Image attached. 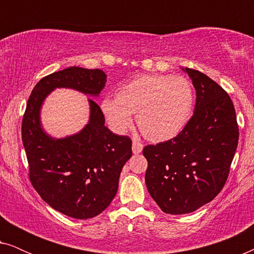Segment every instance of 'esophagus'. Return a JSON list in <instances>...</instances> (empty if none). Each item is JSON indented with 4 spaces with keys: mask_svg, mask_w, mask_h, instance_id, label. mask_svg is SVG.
<instances>
[{
    "mask_svg": "<svg viewBox=\"0 0 254 254\" xmlns=\"http://www.w3.org/2000/svg\"><path fill=\"white\" fill-rule=\"evenodd\" d=\"M142 149H143V144H142L140 141L134 140L133 141V152L134 154H140V152L142 151Z\"/></svg>",
    "mask_w": 254,
    "mask_h": 254,
    "instance_id": "esophagus-1",
    "label": "esophagus"
}]
</instances>
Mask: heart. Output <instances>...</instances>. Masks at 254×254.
Instances as JSON below:
<instances>
[{
    "mask_svg": "<svg viewBox=\"0 0 254 254\" xmlns=\"http://www.w3.org/2000/svg\"><path fill=\"white\" fill-rule=\"evenodd\" d=\"M194 104L189 79L170 75H141L124 85L117 98L105 97L100 103L104 116L114 130L124 133L136 114L137 126L151 141L176 136L190 120Z\"/></svg>",
    "mask_w": 254,
    "mask_h": 254,
    "instance_id": "1",
    "label": "heart"
}]
</instances>
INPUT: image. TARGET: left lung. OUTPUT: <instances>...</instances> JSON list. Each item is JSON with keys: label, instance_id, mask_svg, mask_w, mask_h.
I'll return each mask as SVG.
<instances>
[{"label": "left lung", "instance_id": "1", "mask_svg": "<svg viewBox=\"0 0 254 254\" xmlns=\"http://www.w3.org/2000/svg\"><path fill=\"white\" fill-rule=\"evenodd\" d=\"M185 71L196 90L195 110L171 140L143 148L145 184L166 214H189L223 189L238 144L236 111L228 92L203 72Z\"/></svg>", "mask_w": 254, "mask_h": 254}]
</instances>
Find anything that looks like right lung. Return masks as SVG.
<instances>
[{
	"instance_id": "1",
	"label": "right lung",
	"mask_w": 254,
	"mask_h": 254,
	"mask_svg": "<svg viewBox=\"0 0 254 254\" xmlns=\"http://www.w3.org/2000/svg\"><path fill=\"white\" fill-rule=\"evenodd\" d=\"M106 83L100 69L70 67L37 83L22 121L30 182L45 202L69 217L86 220L105 210L116 196L119 177L131 156V140L113 134L98 104L89 99V124L78 134L52 138L40 126L41 104L55 88L98 96Z\"/></svg>"
}]
</instances>
